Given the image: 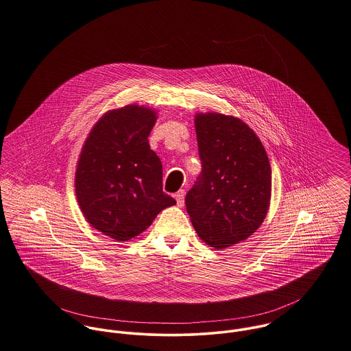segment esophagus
Masks as SVG:
<instances>
[{
  "label": "esophagus",
  "instance_id": "obj_1",
  "mask_svg": "<svg viewBox=\"0 0 351 351\" xmlns=\"http://www.w3.org/2000/svg\"><path fill=\"white\" fill-rule=\"evenodd\" d=\"M184 195H186L184 189H180V191H178V192L175 193V199H176V203H178L179 207H183V206H184Z\"/></svg>",
  "mask_w": 351,
  "mask_h": 351
}]
</instances>
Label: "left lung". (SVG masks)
Returning <instances> with one entry per match:
<instances>
[{
  "label": "left lung",
  "mask_w": 351,
  "mask_h": 351,
  "mask_svg": "<svg viewBox=\"0 0 351 351\" xmlns=\"http://www.w3.org/2000/svg\"><path fill=\"white\" fill-rule=\"evenodd\" d=\"M202 175L186 196L199 238L217 250L245 241L263 223L271 199V167L261 138L242 119L196 113Z\"/></svg>",
  "instance_id": "left-lung-1"
}]
</instances>
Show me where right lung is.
Instances as JSON below:
<instances>
[{
  "label": "right lung",
  "instance_id": "1",
  "mask_svg": "<svg viewBox=\"0 0 351 351\" xmlns=\"http://www.w3.org/2000/svg\"><path fill=\"white\" fill-rule=\"evenodd\" d=\"M158 110L130 104L106 112L81 148L75 191L85 220L117 242L145 231L164 208L175 206L162 192V165L148 136Z\"/></svg>",
  "mask_w": 351,
  "mask_h": 351
}]
</instances>
